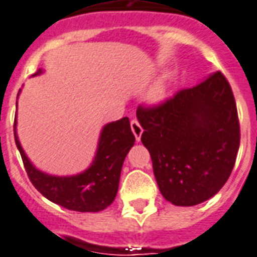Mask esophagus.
I'll return each instance as SVG.
<instances>
[{
  "label": "esophagus",
  "instance_id": "1",
  "mask_svg": "<svg viewBox=\"0 0 257 257\" xmlns=\"http://www.w3.org/2000/svg\"><path fill=\"white\" fill-rule=\"evenodd\" d=\"M131 128H132V132L133 135H135V137H136V140L140 141L141 135H143V126L140 125L139 120L133 118V120L131 121Z\"/></svg>",
  "mask_w": 257,
  "mask_h": 257
}]
</instances>
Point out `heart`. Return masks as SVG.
<instances>
[{"label": "heart", "instance_id": "heart-1", "mask_svg": "<svg viewBox=\"0 0 257 257\" xmlns=\"http://www.w3.org/2000/svg\"><path fill=\"white\" fill-rule=\"evenodd\" d=\"M165 86H167V81L165 80H161L157 85H155V88L151 90V97L157 100V98H161V97L164 96L165 92Z\"/></svg>", "mask_w": 257, "mask_h": 257}]
</instances>
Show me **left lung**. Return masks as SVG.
<instances>
[{
    "label": "left lung",
    "instance_id": "1",
    "mask_svg": "<svg viewBox=\"0 0 257 257\" xmlns=\"http://www.w3.org/2000/svg\"><path fill=\"white\" fill-rule=\"evenodd\" d=\"M137 118L165 200L192 207L227 183L239 151L240 122L232 88L220 70L159 104L139 105Z\"/></svg>",
    "mask_w": 257,
    "mask_h": 257
}]
</instances>
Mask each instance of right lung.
I'll return each instance as SVG.
<instances>
[{"instance_id":"obj_1","label":"right lung","mask_w":257,"mask_h":257,"mask_svg":"<svg viewBox=\"0 0 257 257\" xmlns=\"http://www.w3.org/2000/svg\"><path fill=\"white\" fill-rule=\"evenodd\" d=\"M14 140L28 177L42 196L70 211L98 212L109 207L116 197L122 163L136 139L128 117L110 122L101 132L98 151L90 168L70 177L50 176L34 168L17 139L16 120Z\"/></svg>"}]
</instances>
